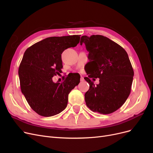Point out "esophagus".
I'll return each mask as SVG.
<instances>
[{
    "mask_svg": "<svg viewBox=\"0 0 153 153\" xmlns=\"http://www.w3.org/2000/svg\"><path fill=\"white\" fill-rule=\"evenodd\" d=\"M84 81V77H83L82 76H81V81Z\"/></svg>",
    "mask_w": 153,
    "mask_h": 153,
    "instance_id": "obj_1",
    "label": "esophagus"
}]
</instances>
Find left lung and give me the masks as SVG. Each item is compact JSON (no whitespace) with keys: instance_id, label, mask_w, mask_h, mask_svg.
<instances>
[{"instance_id":"1","label":"left lung","mask_w":153,"mask_h":153,"mask_svg":"<svg viewBox=\"0 0 153 153\" xmlns=\"http://www.w3.org/2000/svg\"><path fill=\"white\" fill-rule=\"evenodd\" d=\"M89 52L88 77L89 84L85 101L92 111L111 114L120 108L129 96L134 71L126 51L115 42L101 35L81 37ZM99 78L94 85L90 78Z\"/></svg>"}]
</instances>
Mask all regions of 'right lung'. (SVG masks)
Masks as SVG:
<instances>
[{
  "label": "right lung",
  "instance_id": "add662e5",
  "mask_svg": "<svg viewBox=\"0 0 153 153\" xmlns=\"http://www.w3.org/2000/svg\"><path fill=\"white\" fill-rule=\"evenodd\" d=\"M80 36L48 37L25 51L19 68L21 89L38 114L50 117L60 113L67 106L69 92L80 82L74 74L68 75L62 83L52 81L63 67L62 53L76 47Z\"/></svg>",
  "mask_w": 153,
  "mask_h": 153
}]
</instances>
